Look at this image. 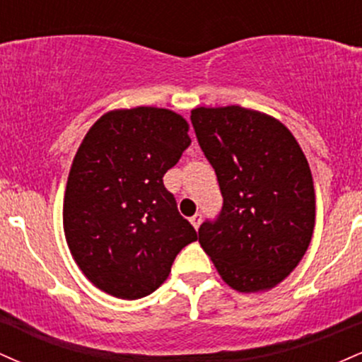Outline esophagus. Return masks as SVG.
<instances>
[{"mask_svg":"<svg viewBox=\"0 0 362 362\" xmlns=\"http://www.w3.org/2000/svg\"><path fill=\"white\" fill-rule=\"evenodd\" d=\"M190 223H192V226L195 228V230H197L199 226H201V223H202V214H194L192 218H190Z\"/></svg>","mask_w":362,"mask_h":362,"instance_id":"34e87169","label":"esophagus"}]
</instances>
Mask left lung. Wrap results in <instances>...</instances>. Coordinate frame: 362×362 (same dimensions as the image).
Here are the masks:
<instances>
[{
	"label": "left lung",
	"mask_w": 362,
	"mask_h": 362,
	"mask_svg": "<svg viewBox=\"0 0 362 362\" xmlns=\"http://www.w3.org/2000/svg\"><path fill=\"white\" fill-rule=\"evenodd\" d=\"M190 120L223 194L221 213L201 224L199 243L228 286L272 289L296 269L313 235L308 160L289 129L262 112L197 107Z\"/></svg>",
	"instance_id": "1"
}]
</instances>
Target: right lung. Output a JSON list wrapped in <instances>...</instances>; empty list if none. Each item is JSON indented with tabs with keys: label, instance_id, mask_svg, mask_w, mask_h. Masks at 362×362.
I'll return each mask as SVG.
<instances>
[{
	"label": "right lung",
	"instance_id": "right-lung-1",
	"mask_svg": "<svg viewBox=\"0 0 362 362\" xmlns=\"http://www.w3.org/2000/svg\"><path fill=\"white\" fill-rule=\"evenodd\" d=\"M189 124L158 107L103 114L78 148L62 206L66 242L91 284L139 300L167 279L197 240L163 175L189 148Z\"/></svg>",
	"mask_w": 362,
	"mask_h": 362
}]
</instances>
